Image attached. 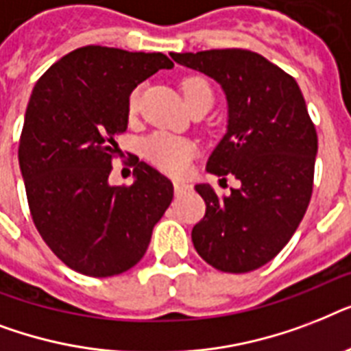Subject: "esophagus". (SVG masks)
<instances>
[{"label": "esophagus", "instance_id": "1", "mask_svg": "<svg viewBox=\"0 0 351 351\" xmlns=\"http://www.w3.org/2000/svg\"><path fill=\"white\" fill-rule=\"evenodd\" d=\"M189 189H191V186H189V184H186V182H182V180H175V193H176V195L187 193Z\"/></svg>", "mask_w": 351, "mask_h": 351}]
</instances>
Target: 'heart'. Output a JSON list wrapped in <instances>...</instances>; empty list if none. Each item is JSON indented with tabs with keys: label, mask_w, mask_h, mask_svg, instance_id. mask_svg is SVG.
Here are the masks:
<instances>
[{
	"label": "heart",
	"mask_w": 351,
	"mask_h": 351,
	"mask_svg": "<svg viewBox=\"0 0 351 351\" xmlns=\"http://www.w3.org/2000/svg\"><path fill=\"white\" fill-rule=\"evenodd\" d=\"M182 93L187 107L202 100L213 101V90L204 78L191 76L182 82ZM138 100H140V89H132L129 98H127V111L134 112L138 109ZM143 154L147 156L154 165L171 175H182L186 173L189 160H191L195 147L186 138L175 136L169 132H154L151 136L143 140Z\"/></svg>",
	"instance_id": "heart-1"
}]
</instances>
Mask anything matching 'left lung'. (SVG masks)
Wrapping results in <instances>:
<instances>
[{"label": "left lung", "mask_w": 351, "mask_h": 351, "mask_svg": "<svg viewBox=\"0 0 351 351\" xmlns=\"http://www.w3.org/2000/svg\"><path fill=\"white\" fill-rule=\"evenodd\" d=\"M171 58L222 85L228 132L206 169L242 184L228 197L209 184L195 186L206 202L191 233L195 250L220 271H253L288 244L310 204L317 131L304 96L293 76L256 52L213 49Z\"/></svg>", "instance_id": "1"}]
</instances>
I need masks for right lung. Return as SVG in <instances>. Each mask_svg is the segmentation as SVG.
<instances>
[{
	"label": "right lung",
	"mask_w": 351,
	"mask_h": 351,
	"mask_svg": "<svg viewBox=\"0 0 351 351\" xmlns=\"http://www.w3.org/2000/svg\"><path fill=\"white\" fill-rule=\"evenodd\" d=\"M171 67L162 52L87 45L36 82L19 136V169L36 230L74 271L112 277L131 269L169 208L173 182L145 162L136 164L131 186H111L109 175L131 90Z\"/></svg>",
	"instance_id": "right-lung-1"
}]
</instances>
